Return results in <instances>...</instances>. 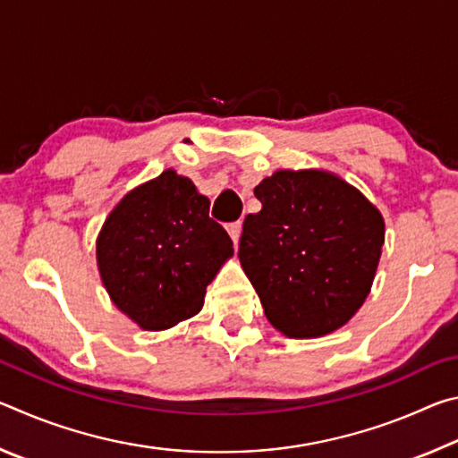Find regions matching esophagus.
Segmentation results:
<instances>
[{
    "instance_id": "esophagus-1",
    "label": "esophagus",
    "mask_w": 458,
    "mask_h": 458,
    "mask_svg": "<svg viewBox=\"0 0 458 458\" xmlns=\"http://www.w3.org/2000/svg\"><path fill=\"white\" fill-rule=\"evenodd\" d=\"M226 230H228L230 238L234 240V244H238L240 242V234H242V222H232V224H228Z\"/></svg>"
}]
</instances>
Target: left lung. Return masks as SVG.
Returning <instances> with one entry per match:
<instances>
[{"label": "left lung", "mask_w": 458, "mask_h": 458, "mask_svg": "<svg viewBox=\"0 0 458 458\" xmlns=\"http://www.w3.org/2000/svg\"><path fill=\"white\" fill-rule=\"evenodd\" d=\"M254 196L238 259L276 331L313 339L360 311L382 257L386 224L377 208L325 169H278Z\"/></svg>", "instance_id": "1"}]
</instances>
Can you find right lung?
<instances>
[{"label":"right lung","mask_w":458,"mask_h":458,"mask_svg":"<svg viewBox=\"0 0 458 458\" xmlns=\"http://www.w3.org/2000/svg\"><path fill=\"white\" fill-rule=\"evenodd\" d=\"M190 177L165 169L123 196L97 236L108 297L145 331H164L204 307L206 286L232 259L228 232Z\"/></svg>","instance_id":"1"}]
</instances>
